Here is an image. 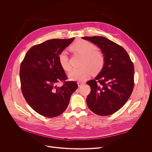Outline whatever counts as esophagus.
<instances>
[{
  "mask_svg": "<svg viewBox=\"0 0 152 152\" xmlns=\"http://www.w3.org/2000/svg\"><path fill=\"white\" fill-rule=\"evenodd\" d=\"M83 84V82H77V85H78V86L79 87V86H80L81 85H82Z\"/></svg>",
  "mask_w": 152,
  "mask_h": 152,
  "instance_id": "obj_1",
  "label": "esophagus"
}]
</instances>
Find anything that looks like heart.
Wrapping results in <instances>:
<instances>
[{
    "instance_id": "1",
    "label": "heart",
    "mask_w": 152,
    "mask_h": 152,
    "mask_svg": "<svg viewBox=\"0 0 152 152\" xmlns=\"http://www.w3.org/2000/svg\"><path fill=\"white\" fill-rule=\"evenodd\" d=\"M70 50L74 53L82 55L80 64L81 67L73 70L68 75L70 79L83 80L92 72L97 73L103 69L105 62L104 56L103 53L97 50V46L93 43L83 39L77 40L70 46ZM58 59L64 70H71L69 57L66 51L63 50L59 53Z\"/></svg>"
}]
</instances>
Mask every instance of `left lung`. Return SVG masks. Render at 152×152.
<instances>
[{
    "label": "left lung",
    "mask_w": 152,
    "mask_h": 152,
    "mask_svg": "<svg viewBox=\"0 0 152 152\" xmlns=\"http://www.w3.org/2000/svg\"><path fill=\"white\" fill-rule=\"evenodd\" d=\"M82 39L96 45L105 58L100 73L94 80L86 82L91 87L86 103L96 114H113L123 107L133 91L134 64L125 49L109 39L99 36Z\"/></svg>",
    "instance_id": "obj_1"
}]
</instances>
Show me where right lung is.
<instances>
[{
    "label": "right lung",
    "instance_id": "add662e5",
    "mask_svg": "<svg viewBox=\"0 0 152 152\" xmlns=\"http://www.w3.org/2000/svg\"><path fill=\"white\" fill-rule=\"evenodd\" d=\"M75 37L52 39L34 46L26 53L20 69L21 89L32 109L46 117L61 115L69 104L70 97L77 88L67 78L59 62V53L69 46ZM64 81L61 88L57 83Z\"/></svg>",
    "mask_w": 152,
    "mask_h": 152
}]
</instances>
